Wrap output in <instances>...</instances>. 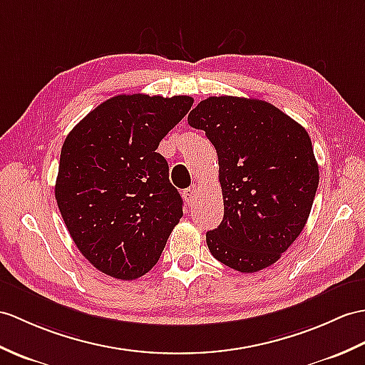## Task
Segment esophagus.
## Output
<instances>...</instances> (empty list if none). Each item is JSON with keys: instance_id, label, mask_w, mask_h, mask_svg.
Instances as JSON below:
<instances>
[{"instance_id": "esophagus-1", "label": "esophagus", "mask_w": 365, "mask_h": 365, "mask_svg": "<svg viewBox=\"0 0 365 365\" xmlns=\"http://www.w3.org/2000/svg\"><path fill=\"white\" fill-rule=\"evenodd\" d=\"M183 199H185V202L188 203L190 207H192L194 205V202H196V197H197V186L196 185H192V186H190V188H186V190H183Z\"/></svg>"}]
</instances>
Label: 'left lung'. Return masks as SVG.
I'll return each instance as SVG.
<instances>
[{
  "label": "left lung",
  "mask_w": 365,
  "mask_h": 365,
  "mask_svg": "<svg viewBox=\"0 0 365 365\" xmlns=\"http://www.w3.org/2000/svg\"><path fill=\"white\" fill-rule=\"evenodd\" d=\"M219 160L224 219L207 233L217 261L238 272L274 264L311 213L319 166L308 132L270 103L210 96L188 115Z\"/></svg>",
  "instance_id": "8db88e82"
}]
</instances>
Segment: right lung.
<instances>
[{
  "instance_id": "add662e5",
  "label": "right lung",
  "mask_w": 365,
  "mask_h": 365,
  "mask_svg": "<svg viewBox=\"0 0 365 365\" xmlns=\"http://www.w3.org/2000/svg\"><path fill=\"white\" fill-rule=\"evenodd\" d=\"M191 96L118 95L68 133L56 200L79 252L103 274L135 279L157 264L183 200L157 150Z\"/></svg>"
}]
</instances>
